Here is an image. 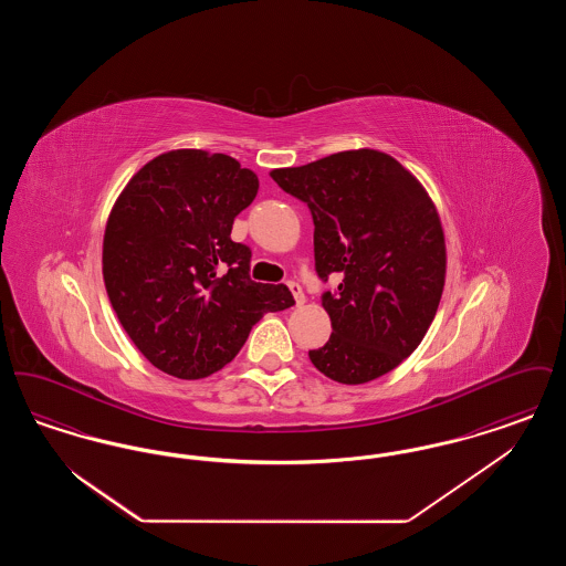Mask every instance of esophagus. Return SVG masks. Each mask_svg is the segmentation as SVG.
<instances>
[{"label": "esophagus", "instance_id": "obj_1", "mask_svg": "<svg viewBox=\"0 0 566 566\" xmlns=\"http://www.w3.org/2000/svg\"><path fill=\"white\" fill-rule=\"evenodd\" d=\"M289 289H291V293L295 296L296 307H301L303 303H305V295H303V289L296 284V282H289Z\"/></svg>", "mask_w": 566, "mask_h": 566}]
</instances>
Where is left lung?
<instances>
[{"instance_id":"1","label":"left lung","mask_w":566,"mask_h":566,"mask_svg":"<svg viewBox=\"0 0 566 566\" xmlns=\"http://www.w3.org/2000/svg\"><path fill=\"white\" fill-rule=\"evenodd\" d=\"M271 178L314 218V259L333 333L314 367L339 384H365L420 346L446 284V240L429 192L386 153L344 150Z\"/></svg>"}]
</instances>
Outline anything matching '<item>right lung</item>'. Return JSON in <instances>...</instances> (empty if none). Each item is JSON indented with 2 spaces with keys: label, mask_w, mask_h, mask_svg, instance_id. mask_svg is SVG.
<instances>
[{
  "label": "right lung",
  "mask_w": 566,
  "mask_h": 566,
  "mask_svg": "<svg viewBox=\"0 0 566 566\" xmlns=\"http://www.w3.org/2000/svg\"><path fill=\"white\" fill-rule=\"evenodd\" d=\"M259 178L233 157L195 148L146 163L118 195L104 233L109 303L163 374L212 376L268 312L295 303L284 284L250 280V248L231 240Z\"/></svg>",
  "instance_id": "add662e5"
}]
</instances>
